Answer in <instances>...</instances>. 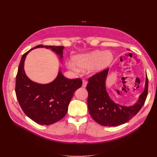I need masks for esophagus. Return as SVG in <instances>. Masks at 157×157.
Returning <instances> with one entry per match:
<instances>
[{"label": "esophagus", "instance_id": "obj_1", "mask_svg": "<svg viewBox=\"0 0 157 157\" xmlns=\"http://www.w3.org/2000/svg\"><path fill=\"white\" fill-rule=\"evenodd\" d=\"M87 81L86 80H82V86L83 87V88H85L86 87V86H87Z\"/></svg>", "mask_w": 157, "mask_h": 157}]
</instances>
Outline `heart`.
Wrapping results in <instances>:
<instances>
[{"instance_id":"obj_1","label":"heart","mask_w":157,"mask_h":157,"mask_svg":"<svg viewBox=\"0 0 157 157\" xmlns=\"http://www.w3.org/2000/svg\"><path fill=\"white\" fill-rule=\"evenodd\" d=\"M113 56L110 51L95 50L90 53L77 55L73 57L72 61H67L66 65L74 71H78L79 68L88 69L90 74H96L107 68L111 63ZM77 66H76L75 65Z\"/></svg>"}]
</instances>
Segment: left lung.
<instances>
[{
	"label": "left lung",
	"instance_id": "8db88e82",
	"mask_svg": "<svg viewBox=\"0 0 157 157\" xmlns=\"http://www.w3.org/2000/svg\"><path fill=\"white\" fill-rule=\"evenodd\" d=\"M109 69L88 78V107L90 115L98 124L104 126H117L124 124L134 117L144 105L148 92V78L145 89L134 105L122 106L114 102L106 90L105 80Z\"/></svg>",
	"mask_w": 157,
	"mask_h": 157
}]
</instances>
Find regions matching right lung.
Returning a JSON list of instances; mask_svg holds the SVG:
<instances>
[{"mask_svg":"<svg viewBox=\"0 0 157 157\" xmlns=\"http://www.w3.org/2000/svg\"><path fill=\"white\" fill-rule=\"evenodd\" d=\"M37 48L51 49L63 58L64 46L38 45L23 55L19 65L16 81V94L19 103L25 115L42 125H50L63 118L68 110L71 99L76 90L82 86L80 78H65L61 71L50 83L41 84L32 81L24 71L27 54Z\"/></svg>","mask_w":157,"mask_h":157,"instance_id":"add662e5","label":"right lung"}]
</instances>
